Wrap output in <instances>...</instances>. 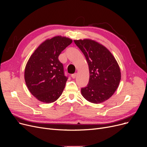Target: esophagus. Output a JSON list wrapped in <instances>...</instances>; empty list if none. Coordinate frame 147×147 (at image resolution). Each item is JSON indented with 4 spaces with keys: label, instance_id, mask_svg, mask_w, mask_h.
<instances>
[{
    "label": "esophagus",
    "instance_id": "34e87169",
    "mask_svg": "<svg viewBox=\"0 0 147 147\" xmlns=\"http://www.w3.org/2000/svg\"><path fill=\"white\" fill-rule=\"evenodd\" d=\"M76 75H77V74H76V73H74V74H71V77H72V78H73V79H75V78H76Z\"/></svg>",
    "mask_w": 147,
    "mask_h": 147
}]
</instances>
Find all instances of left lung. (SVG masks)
<instances>
[{
  "mask_svg": "<svg viewBox=\"0 0 147 147\" xmlns=\"http://www.w3.org/2000/svg\"><path fill=\"white\" fill-rule=\"evenodd\" d=\"M84 54L89 69L88 85L81 89L82 96L94 104L110 98L117 89L121 79L120 67L105 46L90 39L74 40Z\"/></svg>",
  "mask_w": 147,
  "mask_h": 147,
  "instance_id": "8db88e82",
  "label": "left lung"
}]
</instances>
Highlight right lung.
<instances>
[{"mask_svg": "<svg viewBox=\"0 0 147 147\" xmlns=\"http://www.w3.org/2000/svg\"><path fill=\"white\" fill-rule=\"evenodd\" d=\"M72 42L65 37L55 36L42 43L29 58L25 81L31 94L38 101L51 103L63 93L68 77L58 57Z\"/></svg>", "mask_w": 147, "mask_h": 147, "instance_id": "right-lung-1", "label": "right lung"}]
</instances>
